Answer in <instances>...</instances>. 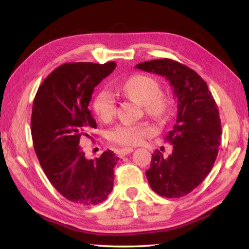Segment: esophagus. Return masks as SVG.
<instances>
[{"label":"esophagus","mask_w":249,"mask_h":249,"mask_svg":"<svg viewBox=\"0 0 249 249\" xmlns=\"http://www.w3.org/2000/svg\"><path fill=\"white\" fill-rule=\"evenodd\" d=\"M134 151L133 147H124V149H122L119 151V156L120 157H124L127 154H129V153H131Z\"/></svg>","instance_id":"34e87169"}]
</instances>
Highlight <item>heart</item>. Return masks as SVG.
<instances>
[{"label": "heart", "mask_w": 249, "mask_h": 249, "mask_svg": "<svg viewBox=\"0 0 249 249\" xmlns=\"http://www.w3.org/2000/svg\"><path fill=\"white\" fill-rule=\"evenodd\" d=\"M119 91L137 103L143 105L146 114L153 118H163L170 107V98L160 92V86L156 79L146 75H134L121 84ZM93 110L99 120L109 122L116 112V102L108 91L99 92L93 102ZM154 133L150 124L121 123L111 128L108 138L119 145H137L144 138Z\"/></svg>", "instance_id": "b5f03b06"}]
</instances>
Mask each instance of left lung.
Listing matches in <instances>:
<instances>
[{
    "instance_id": "1",
    "label": "left lung",
    "mask_w": 249,
    "mask_h": 249,
    "mask_svg": "<svg viewBox=\"0 0 249 249\" xmlns=\"http://www.w3.org/2000/svg\"><path fill=\"white\" fill-rule=\"evenodd\" d=\"M137 68L166 77L178 98V115L166 141L173 145L167 158L152 155L145 171L151 188L166 198L186 196L212 170L220 144L221 123L208 84L186 65L170 59L140 63Z\"/></svg>"
}]
</instances>
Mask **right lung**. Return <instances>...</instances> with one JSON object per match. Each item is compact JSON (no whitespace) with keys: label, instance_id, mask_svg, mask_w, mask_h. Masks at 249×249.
I'll use <instances>...</instances> for the list:
<instances>
[{"label":"right lung","instance_id":"obj_1","mask_svg":"<svg viewBox=\"0 0 249 249\" xmlns=\"http://www.w3.org/2000/svg\"><path fill=\"white\" fill-rule=\"evenodd\" d=\"M115 66L114 62L66 63L45 79L34 98L31 131L37 158L53 187L79 205L103 202L113 188L119 157L108 150L87 160L79 143L97 128L89 100Z\"/></svg>","mask_w":249,"mask_h":249}]
</instances>
